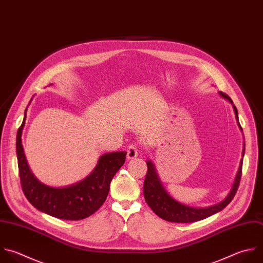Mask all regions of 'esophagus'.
<instances>
[{"instance_id": "1", "label": "esophagus", "mask_w": 263, "mask_h": 263, "mask_svg": "<svg viewBox=\"0 0 263 263\" xmlns=\"http://www.w3.org/2000/svg\"><path fill=\"white\" fill-rule=\"evenodd\" d=\"M126 153H127V158L128 159H134L135 157L138 156V148L135 144H132L127 147V150H126Z\"/></svg>"}]
</instances>
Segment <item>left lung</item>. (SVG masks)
<instances>
[{"mask_svg":"<svg viewBox=\"0 0 263 263\" xmlns=\"http://www.w3.org/2000/svg\"><path fill=\"white\" fill-rule=\"evenodd\" d=\"M223 98L229 100L231 103V99L224 92L220 93ZM233 110L235 113L236 120L238 121L237 117V110L235 106H233ZM239 125V123H238ZM241 129V128H240ZM245 154V149L242 150V156ZM147 174L144 181L143 186V193L146 202L151 208V210L161 219L170 222H177V223H189V222H195L198 220H202L204 218H208L222 209H224L234 197L239 181L241 178V168H242V159L240 160L238 172L236 174L234 183L232 185V188L227 195V197L221 201L220 203H217L215 205L209 206V208H190L185 204H181L175 199H173L163 189V187L160 184V181L158 180L157 174L155 172V168L151 161L147 160Z\"/></svg>","mask_w":263,"mask_h":263,"instance_id":"1","label":"left lung"}]
</instances>
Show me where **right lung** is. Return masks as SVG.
I'll return each instance as SVG.
<instances>
[{
    "label": "right lung",
    "instance_id": "right-lung-1",
    "mask_svg": "<svg viewBox=\"0 0 263 263\" xmlns=\"http://www.w3.org/2000/svg\"><path fill=\"white\" fill-rule=\"evenodd\" d=\"M27 112V110H26ZM25 119L17 130L16 154L23 191L38 210L65 220H82L96 213L105 202L110 183L123 165L126 152H112L100 157L93 172L80 183L65 188L48 187L31 173L22 145Z\"/></svg>",
    "mask_w": 263,
    "mask_h": 263
}]
</instances>
